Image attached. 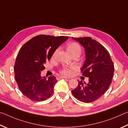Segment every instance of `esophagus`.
I'll list each match as a JSON object with an SVG mask.
<instances>
[{"instance_id":"34e87169","label":"esophagus","mask_w":128,"mask_h":128,"mask_svg":"<svg viewBox=\"0 0 128 128\" xmlns=\"http://www.w3.org/2000/svg\"><path fill=\"white\" fill-rule=\"evenodd\" d=\"M62 78H68V79H70V78H68V77H66V76H58L57 77V79L58 80H60V79H62Z\"/></svg>"}]
</instances>
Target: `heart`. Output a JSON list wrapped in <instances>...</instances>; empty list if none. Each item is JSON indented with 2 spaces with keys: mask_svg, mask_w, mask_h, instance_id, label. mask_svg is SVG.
<instances>
[{
  "mask_svg": "<svg viewBox=\"0 0 128 128\" xmlns=\"http://www.w3.org/2000/svg\"><path fill=\"white\" fill-rule=\"evenodd\" d=\"M67 50L69 53H72L76 51L81 52V47L78 43L73 42L68 44V47H67ZM61 73L65 75H69L71 73V70L70 69L68 68H64L62 69Z\"/></svg>",
  "mask_w": 128,
  "mask_h": 128,
  "instance_id": "1",
  "label": "heart"
}]
</instances>
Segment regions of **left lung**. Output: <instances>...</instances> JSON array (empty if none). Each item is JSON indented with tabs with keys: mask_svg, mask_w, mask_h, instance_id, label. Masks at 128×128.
Instances as JSON below:
<instances>
[{
	"mask_svg": "<svg viewBox=\"0 0 128 128\" xmlns=\"http://www.w3.org/2000/svg\"><path fill=\"white\" fill-rule=\"evenodd\" d=\"M85 51V60L81 69L82 76L88 81H78V85L72 91L74 96L84 103L97 100L107 92L111 85L114 65L106 48L90 37L73 38Z\"/></svg>",
	"mask_w": 128,
	"mask_h": 128,
	"instance_id": "obj_1",
	"label": "left lung"
}]
</instances>
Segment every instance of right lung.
I'll return each instance as SVG.
<instances>
[{
  "mask_svg": "<svg viewBox=\"0 0 128 128\" xmlns=\"http://www.w3.org/2000/svg\"><path fill=\"white\" fill-rule=\"evenodd\" d=\"M68 36L39 35L32 38L21 47L14 66L15 80L20 90L30 100H47L52 94L58 80L55 76L46 79L40 73L44 64L52 57L60 44Z\"/></svg>",
  "mask_w": 128,
  "mask_h": 128,
  "instance_id": "obj_1",
  "label": "right lung"
}]
</instances>
